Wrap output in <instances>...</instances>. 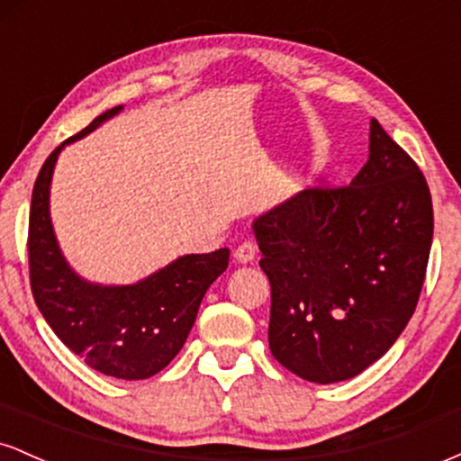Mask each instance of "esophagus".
<instances>
[{
	"mask_svg": "<svg viewBox=\"0 0 461 461\" xmlns=\"http://www.w3.org/2000/svg\"><path fill=\"white\" fill-rule=\"evenodd\" d=\"M256 253H258V247H256V242H251V240H245V242H240V245L236 247V251H234V258H236L238 262L247 264V262H251L253 258H256Z\"/></svg>",
	"mask_w": 461,
	"mask_h": 461,
	"instance_id": "esophagus-1",
	"label": "esophagus"
}]
</instances>
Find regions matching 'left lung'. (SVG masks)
I'll use <instances>...</instances> for the list:
<instances>
[{"instance_id":"1","label":"left lung","mask_w":461,"mask_h":461,"mask_svg":"<svg viewBox=\"0 0 461 461\" xmlns=\"http://www.w3.org/2000/svg\"><path fill=\"white\" fill-rule=\"evenodd\" d=\"M368 151L351 184L301 190L253 223L271 282L268 347L305 382H345L377 362L425 282L427 179L375 119Z\"/></svg>"}]
</instances>
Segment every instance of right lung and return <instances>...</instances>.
<instances>
[{
	"label": "right lung",
	"instance_id": "add662e5",
	"mask_svg": "<svg viewBox=\"0 0 461 461\" xmlns=\"http://www.w3.org/2000/svg\"><path fill=\"white\" fill-rule=\"evenodd\" d=\"M121 110H105L50 153L32 190L28 256L32 294L56 336L91 368L134 382L153 377L177 356L205 290L230 264V249L182 256L131 285H99L73 273L50 219L51 173L62 147Z\"/></svg>",
	"mask_w": 461,
	"mask_h": 461
}]
</instances>
